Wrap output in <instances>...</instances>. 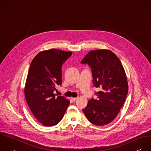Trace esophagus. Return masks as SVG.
Here are the masks:
<instances>
[{
	"label": "esophagus",
	"mask_w": 151,
	"mask_h": 151,
	"mask_svg": "<svg viewBox=\"0 0 151 151\" xmlns=\"http://www.w3.org/2000/svg\"><path fill=\"white\" fill-rule=\"evenodd\" d=\"M71 99H72V101L73 102H75V101H76L78 99V98H72Z\"/></svg>",
	"instance_id": "esophagus-1"
}]
</instances>
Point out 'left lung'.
Returning <instances> with one entry per match:
<instances>
[{
  "instance_id": "8db88e82",
  "label": "left lung",
  "mask_w": 151,
  "mask_h": 151,
  "mask_svg": "<svg viewBox=\"0 0 151 151\" xmlns=\"http://www.w3.org/2000/svg\"><path fill=\"white\" fill-rule=\"evenodd\" d=\"M81 63L91 68L93 86L100 90L95 92L97 98H91L82 111L93 125H107L116 118L128 95L124 67L116 55L106 49L89 52Z\"/></svg>"
}]
</instances>
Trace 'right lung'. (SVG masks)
Returning <instances> with one entry per match:
<instances>
[{"mask_svg":"<svg viewBox=\"0 0 151 151\" xmlns=\"http://www.w3.org/2000/svg\"><path fill=\"white\" fill-rule=\"evenodd\" d=\"M72 54V52L50 49L39 52L30 63L25 98L35 117L45 126L58 124L69 105L65 96H56L53 92L56 86L62 85V66Z\"/></svg>","mask_w":151,"mask_h":151,"instance_id":"add662e5","label":"right lung"}]
</instances>
